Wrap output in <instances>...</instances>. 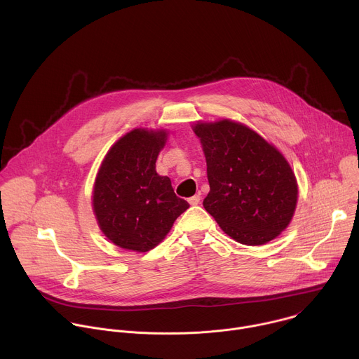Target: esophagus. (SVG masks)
Here are the masks:
<instances>
[{"label":"esophagus","instance_id":"esophagus-1","mask_svg":"<svg viewBox=\"0 0 359 359\" xmlns=\"http://www.w3.org/2000/svg\"><path fill=\"white\" fill-rule=\"evenodd\" d=\"M189 203H190V206H197V204L200 203V196L196 194V196L190 197V198H189Z\"/></svg>","mask_w":359,"mask_h":359}]
</instances>
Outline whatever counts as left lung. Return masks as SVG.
<instances>
[{"label":"left lung","mask_w":359,"mask_h":359,"mask_svg":"<svg viewBox=\"0 0 359 359\" xmlns=\"http://www.w3.org/2000/svg\"><path fill=\"white\" fill-rule=\"evenodd\" d=\"M210 191L203 206L222 230L245 245H262L284 231L297 208L295 175L281 151L243 123L197 122Z\"/></svg>","instance_id":"1"}]
</instances>
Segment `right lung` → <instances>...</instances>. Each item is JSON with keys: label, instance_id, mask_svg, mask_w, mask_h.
<instances>
[{"label": "right lung", "instance_id": "right-lung-1", "mask_svg": "<svg viewBox=\"0 0 359 359\" xmlns=\"http://www.w3.org/2000/svg\"><path fill=\"white\" fill-rule=\"evenodd\" d=\"M166 140L165 129H133L114 143L97 170L93 213L102 233L121 248H155L189 209V203L175 194L170 179L156 172Z\"/></svg>", "mask_w": 359, "mask_h": 359}]
</instances>
